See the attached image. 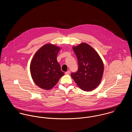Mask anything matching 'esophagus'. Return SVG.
<instances>
[{"label": "esophagus", "instance_id": "obj_1", "mask_svg": "<svg viewBox=\"0 0 132 132\" xmlns=\"http://www.w3.org/2000/svg\"><path fill=\"white\" fill-rule=\"evenodd\" d=\"M70 73H71V72H70V71H67V72H65V74L68 75H70Z\"/></svg>", "mask_w": 132, "mask_h": 132}]
</instances>
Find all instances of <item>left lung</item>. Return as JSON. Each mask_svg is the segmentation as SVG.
Returning <instances> with one entry per match:
<instances>
[{
    "label": "left lung",
    "mask_w": 132,
    "mask_h": 132,
    "mask_svg": "<svg viewBox=\"0 0 132 132\" xmlns=\"http://www.w3.org/2000/svg\"><path fill=\"white\" fill-rule=\"evenodd\" d=\"M77 57L78 70L71 77L83 91L94 90L101 83L104 73V63L97 52L85 43L73 47Z\"/></svg>",
    "instance_id": "8db88e82"
}]
</instances>
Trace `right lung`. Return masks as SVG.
<instances>
[{"instance_id": "right-lung-1", "label": "right lung", "mask_w": 132, "mask_h": 132, "mask_svg": "<svg viewBox=\"0 0 132 132\" xmlns=\"http://www.w3.org/2000/svg\"><path fill=\"white\" fill-rule=\"evenodd\" d=\"M60 47L47 44L39 48L31 61L30 71L35 84L42 89L49 90L64 75L57 62V56Z\"/></svg>"}]
</instances>
